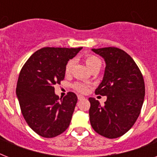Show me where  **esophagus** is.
Listing matches in <instances>:
<instances>
[{
  "instance_id": "34e87169",
  "label": "esophagus",
  "mask_w": 157,
  "mask_h": 157,
  "mask_svg": "<svg viewBox=\"0 0 157 157\" xmlns=\"http://www.w3.org/2000/svg\"><path fill=\"white\" fill-rule=\"evenodd\" d=\"M77 98H78L79 100H81V99H84V98H85V97L82 95H78L77 96Z\"/></svg>"
}]
</instances>
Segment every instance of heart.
I'll return each instance as SVG.
<instances>
[{"mask_svg": "<svg viewBox=\"0 0 157 157\" xmlns=\"http://www.w3.org/2000/svg\"><path fill=\"white\" fill-rule=\"evenodd\" d=\"M85 62H86V66L88 67V68L90 70L93 68V67H96L97 65L101 64L100 59L97 58L96 56H94V55L86 56V59H85ZM73 60H70L67 63L66 67H65V72H66V74H69L71 72L72 67H73ZM74 88L76 89L77 91H79V92H81V93H85V92L87 91V86L83 83H76L74 85Z\"/></svg>", "mask_w": 157, "mask_h": 157, "instance_id": "heart-1", "label": "heart"}]
</instances>
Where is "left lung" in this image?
Listing matches in <instances>:
<instances>
[{
  "instance_id": "left-lung-1",
  "label": "left lung",
  "mask_w": 157,
  "mask_h": 157,
  "mask_svg": "<svg viewBox=\"0 0 157 157\" xmlns=\"http://www.w3.org/2000/svg\"><path fill=\"white\" fill-rule=\"evenodd\" d=\"M91 50L106 64L95 94L107 96L104 105L89 98L91 126L102 136L116 139L129 131L140 114L145 96L144 77L134 59L124 50L116 47Z\"/></svg>"
}]
</instances>
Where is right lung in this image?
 <instances>
[{
    "label": "right lung",
    "mask_w": 157,
    "mask_h": 157,
    "mask_svg": "<svg viewBox=\"0 0 157 157\" xmlns=\"http://www.w3.org/2000/svg\"><path fill=\"white\" fill-rule=\"evenodd\" d=\"M81 49L42 48L28 59L21 70L16 95L26 122L40 136L56 137L70 124L77 97L69 92L59 98L54 86L63 80L67 62Z\"/></svg>",
    "instance_id": "1"
}]
</instances>
